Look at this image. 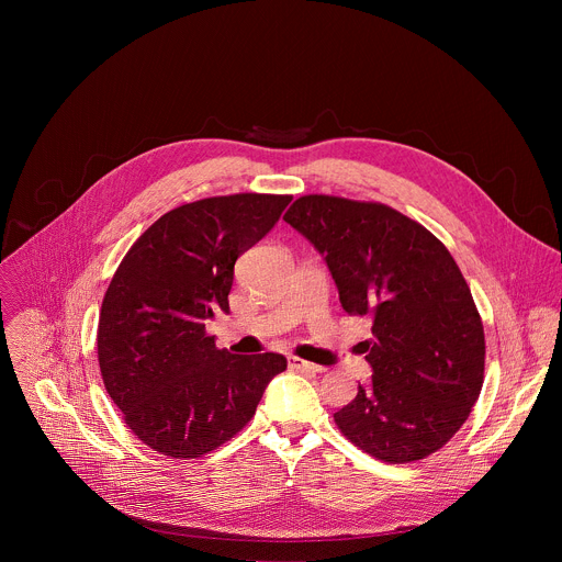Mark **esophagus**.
<instances>
[{"mask_svg": "<svg viewBox=\"0 0 562 562\" xmlns=\"http://www.w3.org/2000/svg\"><path fill=\"white\" fill-rule=\"evenodd\" d=\"M289 364H291V369H295V371H302V373H323V367H317V364H313V362H306V360H302V358H289Z\"/></svg>", "mask_w": 562, "mask_h": 562, "instance_id": "esophagus-1", "label": "esophagus"}]
</instances>
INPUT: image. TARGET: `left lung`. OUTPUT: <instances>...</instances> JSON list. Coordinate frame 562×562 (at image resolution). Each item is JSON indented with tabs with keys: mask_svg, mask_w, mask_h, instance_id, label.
I'll return each mask as SVG.
<instances>
[{
	"mask_svg": "<svg viewBox=\"0 0 562 562\" xmlns=\"http://www.w3.org/2000/svg\"><path fill=\"white\" fill-rule=\"evenodd\" d=\"M325 256L351 315L371 317V382L334 414L364 453L405 464L442 449L485 380V331L440 239L380 202L302 195L284 213Z\"/></svg>",
	"mask_w": 562,
	"mask_h": 562,
	"instance_id": "obj_1",
	"label": "left lung"
}]
</instances>
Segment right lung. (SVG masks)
<instances>
[{
  "mask_svg": "<svg viewBox=\"0 0 562 562\" xmlns=\"http://www.w3.org/2000/svg\"><path fill=\"white\" fill-rule=\"evenodd\" d=\"M291 195L235 193L155 220L120 262L100 308L98 360L126 427L153 451L202 458L256 416L280 353L215 347L235 260L273 228Z\"/></svg>",
  "mask_w": 562,
  "mask_h": 562,
  "instance_id": "add662e5",
  "label": "right lung"
}]
</instances>
